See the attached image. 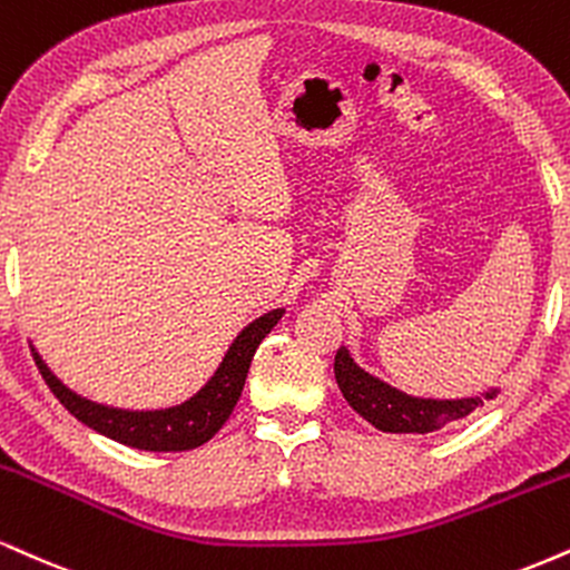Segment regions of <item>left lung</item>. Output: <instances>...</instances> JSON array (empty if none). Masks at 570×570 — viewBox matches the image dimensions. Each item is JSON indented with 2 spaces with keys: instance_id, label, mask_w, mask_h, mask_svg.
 Wrapping results in <instances>:
<instances>
[{
  "instance_id": "8db88e82",
  "label": "left lung",
  "mask_w": 570,
  "mask_h": 570,
  "mask_svg": "<svg viewBox=\"0 0 570 570\" xmlns=\"http://www.w3.org/2000/svg\"><path fill=\"white\" fill-rule=\"evenodd\" d=\"M334 376L345 395V401L358 411L366 422H372L382 433H414L428 435L445 428L449 422L464 420L483 401L499 393L491 387L489 393L475 397H456V401H438V397H414L401 393L380 376L368 374L353 361L347 347H340L334 358Z\"/></svg>"
}]
</instances>
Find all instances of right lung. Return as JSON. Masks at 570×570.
I'll list each match as a JSON object with an SVG mask.
<instances>
[{
	"instance_id": "right-lung-1",
	"label": "right lung",
	"mask_w": 570,
	"mask_h": 570,
	"mask_svg": "<svg viewBox=\"0 0 570 570\" xmlns=\"http://www.w3.org/2000/svg\"><path fill=\"white\" fill-rule=\"evenodd\" d=\"M284 307L267 311L265 315L252 321L238 332L233 345L225 353L223 363L217 372L209 376V382L190 395L188 401L177 403L169 409H154V411H129V409H114L106 403H95L89 397H81L66 387L50 372V366L42 361V355L33 351V361H37L39 372H42L45 382L50 385L63 406L71 411L73 416L95 433L111 438L116 443L132 445L140 451H188L196 445H204L212 435L223 428L225 420L230 416L233 406L242 397L246 374H249V363L255 358V351L259 347L271 328L278 324Z\"/></svg>"
}]
</instances>
